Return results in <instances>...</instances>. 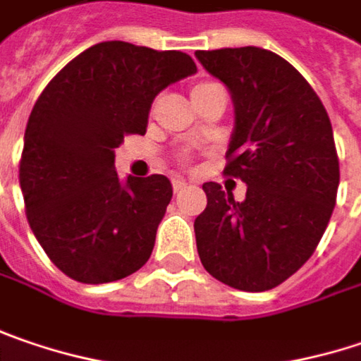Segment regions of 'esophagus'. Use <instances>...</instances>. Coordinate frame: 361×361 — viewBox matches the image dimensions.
Returning a JSON list of instances; mask_svg holds the SVG:
<instances>
[{"mask_svg": "<svg viewBox=\"0 0 361 361\" xmlns=\"http://www.w3.org/2000/svg\"><path fill=\"white\" fill-rule=\"evenodd\" d=\"M188 188V181L181 180V178H176L173 180V192H183Z\"/></svg>", "mask_w": 361, "mask_h": 361, "instance_id": "obj_1", "label": "esophagus"}]
</instances>
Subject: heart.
<instances>
[{"mask_svg": "<svg viewBox=\"0 0 361 361\" xmlns=\"http://www.w3.org/2000/svg\"><path fill=\"white\" fill-rule=\"evenodd\" d=\"M212 85H219V83H210V81H202V83H196L194 87H192V94H198L202 90H208V87H212Z\"/></svg>", "mask_w": 361, "mask_h": 361, "instance_id": "1", "label": "heart"}]
</instances>
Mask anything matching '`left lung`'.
I'll return each mask as SVG.
<instances>
[{"mask_svg": "<svg viewBox=\"0 0 361 361\" xmlns=\"http://www.w3.org/2000/svg\"><path fill=\"white\" fill-rule=\"evenodd\" d=\"M228 87L235 128L224 173L247 183L243 202L206 181L194 221L202 265L223 284L264 292L296 274L327 228L339 159L323 102L286 59L259 47L196 51Z\"/></svg>", "mask_w": 361, "mask_h": 361, "instance_id": "1", "label": "left lung"}]
</instances>
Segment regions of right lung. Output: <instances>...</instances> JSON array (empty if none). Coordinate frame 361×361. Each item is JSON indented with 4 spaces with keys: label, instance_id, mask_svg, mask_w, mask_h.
Listing matches in <instances>:
<instances>
[{
    "label": "right lung",
    "instance_id": "obj_1",
    "mask_svg": "<svg viewBox=\"0 0 361 361\" xmlns=\"http://www.w3.org/2000/svg\"><path fill=\"white\" fill-rule=\"evenodd\" d=\"M196 71L180 51L108 40L77 54L36 99L20 188L34 237L69 278L116 282L151 257L171 181L157 173L120 181L114 151L147 133L159 92Z\"/></svg>",
    "mask_w": 361,
    "mask_h": 361
}]
</instances>
